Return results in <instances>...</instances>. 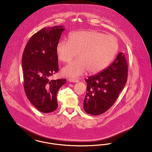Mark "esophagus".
Segmentation results:
<instances>
[{
  "instance_id": "1",
  "label": "esophagus",
  "mask_w": 152,
  "mask_h": 152,
  "mask_svg": "<svg viewBox=\"0 0 152 152\" xmlns=\"http://www.w3.org/2000/svg\"><path fill=\"white\" fill-rule=\"evenodd\" d=\"M69 81H70V82H72V83H78L79 82V80H77V79H73V78H70V79H69Z\"/></svg>"
}]
</instances>
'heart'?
Instances as JSON below:
<instances>
[{"label":"heart","mask_w":152,"mask_h":152,"mask_svg":"<svg viewBox=\"0 0 152 152\" xmlns=\"http://www.w3.org/2000/svg\"><path fill=\"white\" fill-rule=\"evenodd\" d=\"M118 49L115 38L94 30L73 32L69 40H60L56 48L63 63H69L78 53L79 58L62 70L64 75L70 77L80 76L87 70L91 73L102 71L114 59Z\"/></svg>","instance_id":"heart-1"}]
</instances>
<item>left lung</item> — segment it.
<instances>
[{
  "mask_svg": "<svg viewBox=\"0 0 152 152\" xmlns=\"http://www.w3.org/2000/svg\"><path fill=\"white\" fill-rule=\"evenodd\" d=\"M127 69L125 54L120 52L106 69L86 79L87 86L83 108L87 113L100 115L113 106L126 83Z\"/></svg>",
  "mask_w": 152,
  "mask_h": 152,
  "instance_id": "obj_1",
  "label": "left lung"
}]
</instances>
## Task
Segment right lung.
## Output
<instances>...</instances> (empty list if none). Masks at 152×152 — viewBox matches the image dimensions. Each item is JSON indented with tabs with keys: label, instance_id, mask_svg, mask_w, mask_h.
Instances as JSON below:
<instances>
[{
	"label": "right lung",
	"instance_id": "1",
	"mask_svg": "<svg viewBox=\"0 0 152 152\" xmlns=\"http://www.w3.org/2000/svg\"><path fill=\"white\" fill-rule=\"evenodd\" d=\"M65 28L44 27L31 37L22 55L24 89L31 104L44 113L58 107L57 94L66 79L50 80L58 71L56 48Z\"/></svg>",
	"mask_w": 152,
	"mask_h": 152
}]
</instances>
